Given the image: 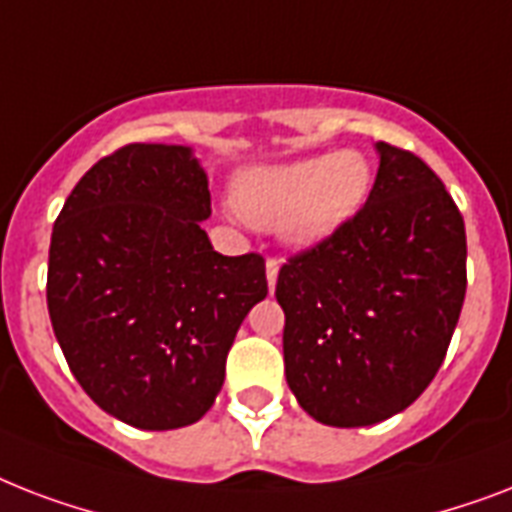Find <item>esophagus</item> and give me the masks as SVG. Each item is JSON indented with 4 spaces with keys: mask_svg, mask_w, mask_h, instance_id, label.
Listing matches in <instances>:
<instances>
[{
    "mask_svg": "<svg viewBox=\"0 0 512 512\" xmlns=\"http://www.w3.org/2000/svg\"><path fill=\"white\" fill-rule=\"evenodd\" d=\"M265 279H268V289H276V281H279V263L276 260H268L265 263Z\"/></svg>",
    "mask_w": 512,
    "mask_h": 512,
    "instance_id": "34e87169",
    "label": "esophagus"
}]
</instances>
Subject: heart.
Segmentation results:
<instances>
[{
  "label": "heart",
  "mask_w": 512,
  "mask_h": 512,
  "mask_svg": "<svg viewBox=\"0 0 512 512\" xmlns=\"http://www.w3.org/2000/svg\"><path fill=\"white\" fill-rule=\"evenodd\" d=\"M372 167L358 151L305 156L241 172L233 199L257 228H279L284 244L308 252L321 247L364 207Z\"/></svg>",
  "instance_id": "b5f03b06"
}]
</instances>
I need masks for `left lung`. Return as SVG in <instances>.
<instances>
[{
    "instance_id": "8db88e82",
    "label": "left lung",
    "mask_w": 512,
    "mask_h": 512,
    "mask_svg": "<svg viewBox=\"0 0 512 512\" xmlns=\"http://www.w3.org/2000/svg\"><path fill=\"white\" fill-rule=\"evenodd\" d=\"M364 209L279 271L284 372L297 404L332 428L404 412L436 377L465 300V223L409 151L377 143Z\"/></svg>"
}]
</instances>
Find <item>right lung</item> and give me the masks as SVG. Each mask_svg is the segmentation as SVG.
<instances>
[{
	"label": "right lung",
	"mask_w": 512,
	"mask_h": 512,
	"mask_svg": "<svg viewBox=\"0 0 512 512\" xmlns=\"http://www.w3.org/2000/svg\"><path fill=\"white\" fill-rule=\"evenodd\" d=\"M209 215L191 146L132 143L76 183L52 228V332L84 393L132 428L199 422L268 295L263 257L215 252Z\"/></svg>",
	"instance_id": "add662e5"
}]
</instances>
